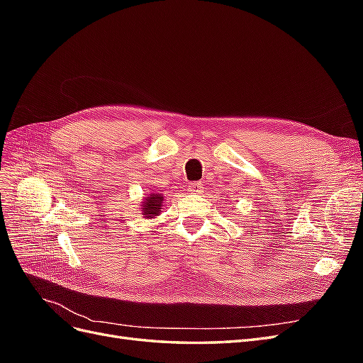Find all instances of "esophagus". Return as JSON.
I'll return each instance as SVG.
<instances>
[{"instance_id":"1","label":"esophagus","mask_w":363,"mask_h":363,"mask_svg":"<svg viewBox=\"0 0 363 363\" xmlns=\"http://www.w3.org/2000/svg\"><path fill=\"white\" fill-rule=\"evenodd\" d=\"M188 188H189V192H192V194H200V192H203V184L199 183V182L189 183Z\"/></svg>"}]
</instances>
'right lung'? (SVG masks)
<instances>
[{
	"label": "right lung",
	"mask_w": 363,
	"mask_h": 363,
	"mask_svg": "<svg viewBox=\"0 0 363 363\" xmlns=\"http://www.w3.org/2000/svg\"><path fill=\"white\" fill-rule=\"evenodd\" d=\"M163 203V196L159 194H151L145 199V204L142 206V212H144L145 218H155L160 213Z\"/></svg>",
	"instance_id": "right-lung-1"
}]
</instances>
